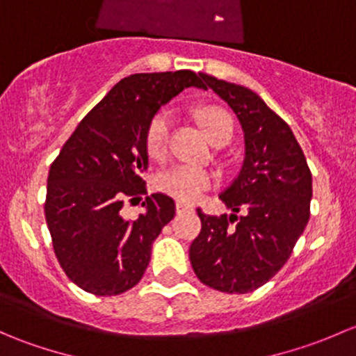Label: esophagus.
<instances>
[{"label":"esophagus","instance_id":"obj_1","mask_svg":"<svg viewBox=\"0 0 356 356\" xmlns=\"http://www.w3.org/2000/svg\"><path fill=\"white\" fill-rule=\"evenodd\" d=\"M175 211H177V213H186V211H193V207L191 204L182 203V201H177V203H175Z\"/></svg>","mask_w":356,"mask_h":356}]
</instances>
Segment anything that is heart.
<instances>
[{
    "mask_svg": "<svg viewBox=\"0 0 356 356\" xmlns=\"http://www.w3.org/2000/svg\"><path fill=\"white\" fill-rule=\"evenodd\" d=\"M196 117L203 125L204 134L210 139V143L231 139L234 122H232L231 115L225 113L224 110L217 108V106H204V108L196 110ZM170 125V111L161 110L153 117L148 127V134H146V148L153 158L163 156L167 152ZM213 184L215 175L211 172L191 167V165H175V167L161 172L158 177V188L161 191L182 201H196Z\"/></svg>",
    "mask_w": 356,
    "mask_h": 356,
    "instance_id": "1",
    "label": "heart"
}]
</instances>
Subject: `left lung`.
<instances>
[{"label": "left lung", "instance_id": "8db88e82", "mask_svg": "<svg viewBox=\"0 0 356 356\" xmlns=\"http://www.w3.org/2000/svg\"><path fill=\"white\" fill-rule=\"evenodd\" d=\"M238 117L241 168L218 195L231 215L198 208L201 232L189 248L193 270L222 293H251L288 261L310 218L312 174L289 125L245 86L201 75ZM239 211V218L235 215Z\"/></svg>", "mask_w": 356, "mask_h": 356}]
</instances>
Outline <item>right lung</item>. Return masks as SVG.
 <instances>
[{"label":"right lung","mask_w":356,"mask_h":356,"mask_svg":"<svg viewBox=\"0 0 356 356\" xmlns=\"http://www.w3.org/2000/svg\"><path fill=\"white\" fill-rule=\"evenodd\" d=\"M201 75L177 70L122 79L82 118L53 161L46 224L63 272L81 289L115 296L141 281L153 241L174 218L175 203L153 193L136 220L120 210L127 198L146 195V134L153 117L186 88L207 89Z\"/></svg>","instance_id":"right-lung-1"}]
</instances>
